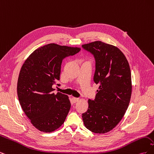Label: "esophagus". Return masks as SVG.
Returning a JSON list of instances; mask_svg holds the SVG:
<instances>
[{
	"label": "esophagus",
	"mask_w": 154,
	"mask_h": 154,
	"mask_svg": "<svg viewBox=\"0 0 154 154\" xmlns=\"http://www.w3.org/2000/svg\"><path fill=\"white\" fill-rule=\"evenodd\" d=\"M72 101L74 102V103H76V102H77L79 100V98H77V97H73L72 98Z\"/></svg>",
	"instance_id": "obj_1"
}]
</instances>
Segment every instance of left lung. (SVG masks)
<instances>
[{"instance_id":"left-lung-1","label":"left lung","mask_w":154,"mask_h":154,"mask_svg":"<svg viewBox=\"0 0 154 154\" xmlns=\"http://www.w3.org/2000/svg\"><path fill=\"white\" fill-rule=\"evenodd\" d=\"M82 47L94 55V82L100 85L94 100H88L83 123L92 132L105 134L119 123L128 109L132 94L130 66L124 54L112 45L95 41Z\"/></svg>"}]
</instances>
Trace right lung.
<instances>
[{
    "instance_id": "add662e5",
    "label": "right lung",
    "mask_w": 154,
    "mask_h": 154,
    "mask_svg": "<svg viewBox=\"0 0 154 154\" xmlns=\"http://www.w3.org/2000/svg\"><path fill=\"white\" fill-rule=\"evenodd\" d=\"M80 50L49 44L34 51L22 65L17 82L18 100L32 125L41 132L54 131L66 119L71 109L69 97L60 92L54 94L52 87L60 80L62 60Z\"/></svg>"
}]
</instances>
